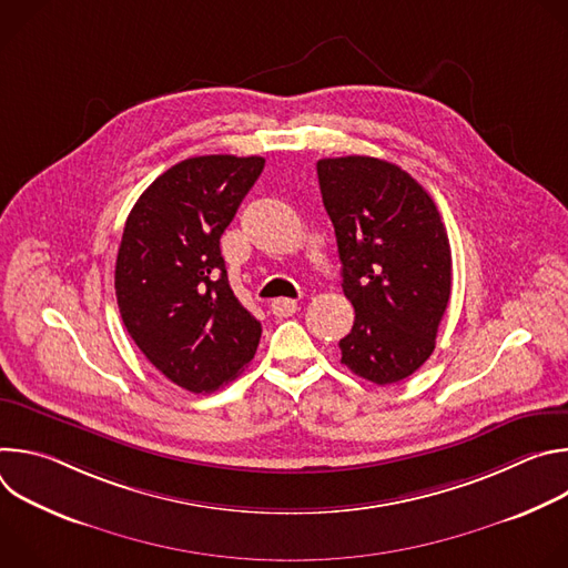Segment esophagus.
Listing matches in <instances>:
<instances>
[{"instance_id":"obj_1","label":"esophagus","mask_w":568,"mask_h":568,"mask_svg":"<svg viewBox=\"0 0 568 568\" xmlns=\"http://www.w3.org/2000/svg\"><path fill=\"white\" fill-rule=\"evenodd\" d=\"M270 307H272L274 316L285 318V316H292L298 310V303L294 298H274Z\"/></svg>"}]
</instances>
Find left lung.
Masks as SVG:
<instances>
[{"mask_svg": "<svg viewBox=\"0 0 568 568\" xmlns=\"http://www.w3.org/2000/svg\"><path fill=\"white\" fill-rule=\"evenodd\" d=\"M316 175L355 307L342 364L373 384L414 375L434 353L452 292V250L429 193L375 156L318 159Z\"/></svg>", "mask_w": 568, "mask_h": 568, "instance_id": "obj_1", "label": "left lung"}]
</instances>
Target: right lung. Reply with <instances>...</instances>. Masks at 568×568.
Masks as SVG:
<instances>
[{"label": "right lung", "mask_w": 568, "mask_h": 568, "mask_svg": "<svg viewBox=\"0 0 568 568\" xmlns=\"http://www.w3.org/2000/svg\"><path fill=\"white\" fill-rule=\"evenodd\" d=\"M263 166V156L184 159L141 193L123 229L121 318L148 362L191 393L237 377L261 342V321L229 285L220 237Z\"/></svg>", "instance_id": "1"}]
</instances>
